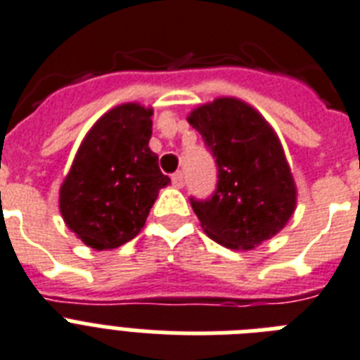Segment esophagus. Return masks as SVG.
<instances>
[{"instance_id": "34e87169", "label": "esophagus", "mask_w": 360, "mask_h": 360, "mask_svg": "<svg viewBox=\"0 0 360 360\" xmlns=\"http://www.w3.org/2000/svg\"><path fill=\"white\" fill-rule=\"evenodd\" d=\"M172 183H174V186L181 188V186L185 185V177H183V174H181V172H175V174L172 175Z\"/></svg>"}]
</instances>
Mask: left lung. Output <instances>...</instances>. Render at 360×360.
Listing matches in <instances>:
<instances>
[{"label": "left lung", "instance_id": "obj_1", "mask_svg": "<svg viewBox=\"0 0 360 360\" xmlns=\"http://www.w3.org/2000/svg\"><path fill=\"white\" fill-rule=\"evenodd\" d=\"M186 120L218 166L212 198L190 200L207 236L242 251L270 240L297 203L296 181L274 127L238 98H216L195 107Z\"/></svg>", "mask_w": 360, "mask_h": 360}]
</instances>
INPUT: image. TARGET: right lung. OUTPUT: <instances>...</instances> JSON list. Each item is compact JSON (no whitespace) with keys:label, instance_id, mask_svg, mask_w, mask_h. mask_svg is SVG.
<instances>
[{"label":"right lung","instance_id":"add662e5","mask_svg":"<svg viewBox=\"0 0 360 360\" xmlns=\"http://www.w3.org/2000/svg\"><path fill=\"white\" fill-rule=\"evenodd\" d=\"M151 116L136 101L116 105L84 134L58 188L60 216L84 246L103 251L133 240L170 183L150 150Z\"/></svg>","mask_w":360,"mask_h":360}]
</instances>
